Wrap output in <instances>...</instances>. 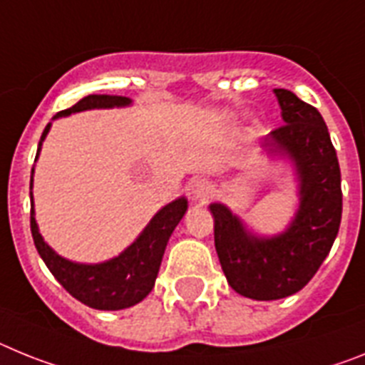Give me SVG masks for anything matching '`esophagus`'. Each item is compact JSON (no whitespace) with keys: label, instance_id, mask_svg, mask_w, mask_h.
I'll list each match as a JSON object with an SVG mask.
<instances>
[{"label":"esophagus","instance_id":"obj_1","mask_svg":"<svg viewBox=\"0 0 365 365\" xmlns=\"http://www.w3.org/2000/svg\"><path fill=\"white\" fill-rule=\"evenodd\" d=\"M189 195L195 202H200V204H205V202L213 196V185L211 182H207L205 178H196L192 180L191 185H189Z\"/></svg>","mask_w":365,"mask_h":365}]
</instances>
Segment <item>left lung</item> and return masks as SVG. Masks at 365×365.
<instances>
[{"instance_id": "1", "label": "left lung", "mask_w": 365, "mask_h": 365, "mask_svg": "<svg viewBox=\"0 0 365 365\" xmlns=\"http://www.w3.org/2000/svg\"><path fill=\"white\" fill-rule=\"evenodd\" d=\"M283 123L262 138L270 156L292 161L299 207L277 235H255L224 204H211L215 248L230 287L250 299L292 296L314 277L341 220L340 165L322 113L288 90H274Z\"/></svg>"}]
</instances>
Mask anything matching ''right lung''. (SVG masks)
<instances>
[{
  "label": "right lung",
  "mask_w": 365,
  "mask_h": 365,
  "mask_svg": "<svg viewBox=\"0 0 365 365\" xmlns=\"http://www.w3.org/2000/svg\"><path fill=\"white\" fill-rule=\"evenodd\" d=\"M130 103L132 101L128 97H119V95H88L75 106L56 113L53 119L71 115L75 112H84V110H95V108L128 106ZM49 130L51 123L46 126L40 138L36 160ZM31 189H33V178H31ZM185 211V198L183 196L176 198L161 207L152 217L147 227L139 233L138 239L117 257L99 262V264H82V262H73L69 259L60 257L40 235L36 218H34L33 191H31V233H33L34 246L49 272L75 299L97 310H121L134 307L150 294L156 283L169 237L173 235L174 227L178 226Z\"/></svg>",
  "instance_id": "obj_1"
}]
</instances>
